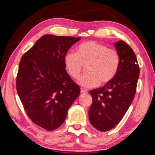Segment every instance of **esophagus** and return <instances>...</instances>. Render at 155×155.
<instances>
[{"label":"esophagus","instance_id":"34e87169","mask_svg":"<svg viewBox=\"0 0 155 155\" xmlns=\"http://www.w3.org/2000/svg\"><path fill=\"white\" fill-rule=\"evenodd\" d=\"M81 93H88V90L85 89V88H81Z\"/></svg>","mask_w":155,"mask_h":155}]
</instances>
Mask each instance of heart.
I'll return each instance as SVG.
<instances>
[{
  "label": "heart",
  "mask_w": 155,
  "mask_h": 155,
  "mask_svg": "<svg viewBox=\"0 0 155 155\" xmlns=\"http://www.w3.org/2000/svg\"><path fill=\"white\" fill-rule=\"evenodd\" d=\"M64 67L73 79L77 80L84 69L87 73L81 77L78 84L84 87H97L110 82L120 70L121 56L117 50L95 41L81 43L76 52H68L64 58Z\"/></svg>",
  "instance_id": "b5f03b06"
}]
</instances>
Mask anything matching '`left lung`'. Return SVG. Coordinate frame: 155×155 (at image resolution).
<instances>
[{"instance_id":"left-lung-1","label":"left lung","mask_w":155,"mask_h":155,"mask_svg":"<svg viewBox=\"0 0 155 155\" xmlns=\"http://www.w3.org/2000/svg\"><path fill=\"white\" fill-rule=\"evenodd\" d=\"M121 56L120 70L115 78L104 86L90 91L93 102L88 117L97 130L105 132L122 120L135 97L139 67L135 52L122 40L115 43Z\"/></svg>"}]
</instances>
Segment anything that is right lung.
I'll use <instances>...</instances> for the list:
<instances>
[{
  "instance_id": "1",
  "label": "right lung",
  "mask_w": 155,
  "mask_h": 155,
  "mask_svg": "<svg viewBox=\"0 0 155 155\" xmlns=\"http://www.w3.org/2000/svg\"><path fill=\"white\" fill-rule=\"evenodd\" d=\"M81 38L45 35L22 55L16 89L27 116L36 125L54 130L64 122L80 88L65 69L64 58Z\"/></svg>"
}]
</instances>
